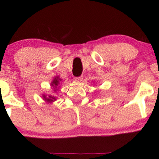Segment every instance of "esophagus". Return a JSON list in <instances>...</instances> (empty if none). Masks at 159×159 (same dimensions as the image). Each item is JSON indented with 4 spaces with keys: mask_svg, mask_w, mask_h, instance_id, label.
Masks as SVG:
<instances>
[{
    "mask_svg": "<svg viewBox=\"0 0 159 159\" xmlns=\"http://www.w3.org/2000/svg\"><path fill=\"white\" fill-rule=\"evenodd\" d=\"M82 79H83V77L81 76V77H75V80L77 82H81L82 81Z\"/></svg>",
    "mask_w": 159,
    "mask_h": 159,
    "instance_id": "obj_1",
    "label": "esophagus"
}]
</instances>
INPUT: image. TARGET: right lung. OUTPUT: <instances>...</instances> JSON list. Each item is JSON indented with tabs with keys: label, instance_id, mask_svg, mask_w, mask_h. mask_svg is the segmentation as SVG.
<instances>
[{
	"label": "right lung",
	"instance_id": "1",
	"mask_svg": "<svg viewBox=\"0 0 159 159\" xmlns=\"http://www.w3.org/2000/svg\"><path fill=\"white\" fill-rule=\"evenodd\" d=\"M61 79L58 77V76H56L53 78V80H52L51 83V86L53 88V93H56L57 92V90H58V88H60V85H61ZM43 100L45 102H47V103H53L54 101H56V99H57V98L56 96H54V95H46L45 93L44 94H43L42 95Z\"/></svg>",
	"mask_w": 159,
	"mask_h": 159
}]
</instances>
